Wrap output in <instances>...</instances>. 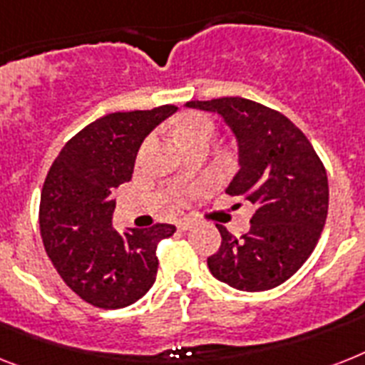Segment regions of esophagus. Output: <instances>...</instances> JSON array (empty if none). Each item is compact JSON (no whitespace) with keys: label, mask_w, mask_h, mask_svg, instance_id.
Segmentation results:
<instances>
[{"label":"esophagus","mask_w":365,"mask_h":365,"mask_svg":"<svg viewBox=\"0 0 365 365\" xmlns=\"http://www.w3.org/2000/svg\"><path fill=\"white\" fill-rule=\"evenodd\" d=\"M187 229H191V221H189V219L178 221V230H187Z\"/></svg>","instance_id":"esophagus-1"}]
</instances>
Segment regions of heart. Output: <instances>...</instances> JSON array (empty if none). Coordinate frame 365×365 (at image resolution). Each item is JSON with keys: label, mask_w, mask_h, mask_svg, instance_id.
<instances>
[{"label": "heart", "mask_w": 365, "mask_h": 365, "mask_svg": "<svg viewBox=\"0 0 365 365\" xmlns=\"http://www.w3.org/2000/svg\"><path fill=\"white\" fill-rule=\"evenodd\" d=\"M213 129H215V127H213V121L210 120L208 115L192 112V114H185L182 120L178 121L176 136L183 146H187V144H191V142L202 140V138L210 140L213 135ZM189 192L191 191L180 192V195L176 197V202H182Z\"/></svg>", "instance_id": "heart-1"}]
</instances>
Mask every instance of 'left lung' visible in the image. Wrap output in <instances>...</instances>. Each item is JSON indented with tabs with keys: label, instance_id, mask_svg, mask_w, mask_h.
<instances>
[{
	"label": "left lung",
	"instance_id": "8db88e82",
	"mask_svg": "<svg viewBox=\"0 0 365 365\" xmlns=\"http://www.w3.org/2000/svg\"><path fill=\"white\" fill-rule=\"evenodd\" d=\"M187 106L217 112L236 135L240 170L227 187L255 206L251 229L234 236L223 225L219 250L208 257L215 279L247 292L285 283L321 238L328 215V178L307 136L269 106L221 97Z\"/></svg>",
	"mask_w": 365,
	"mask_h": 365
}]
</instances>
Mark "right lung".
<instances>
[{"label": "right lung", "mask_w": 365, "mask_h": 365, "mask_svg": "<svg viewBox=\"0 0 365 365\" xmlns=\"http://www.w3.org/2000/svg\"><path fill=\"white\" fill-rule=\"evenodd\" d=\"M178 106L112 112L76 133L52 163L38 206L44 250L65 285L103 309L135 304L155 283L157 245L174 225L118 232L112 189L131 180L136 152Z\"/></svg>", "instance_id": "1"}]
</instances>
